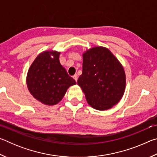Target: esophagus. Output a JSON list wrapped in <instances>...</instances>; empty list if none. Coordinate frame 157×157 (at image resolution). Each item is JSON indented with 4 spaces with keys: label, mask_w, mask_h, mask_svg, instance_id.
I'll return each mask as SVG.
<instances>
[{
    "label": "esophagus",
    "mask_w": 157,
    "mask_h": 157,
    "mask_svg": "<svg viewBox=\"0 0 157 157\" xmlns=\"http://www.w3.org/2000/svg\"><path fill=\"white\" fill-rule=\"evenodd\" d=\"M73 79H75V80L77 82V80H78V75H77V74H75V75H73Z\"/></svg>",
    "instance_id": "esophagus-1"
}]
</instances>
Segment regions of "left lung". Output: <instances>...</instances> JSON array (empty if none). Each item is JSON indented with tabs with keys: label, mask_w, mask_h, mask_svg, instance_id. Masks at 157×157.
I'll list each match as a JSON object with an SVG mask.
<instances>
[{
	"label": "left lung",
	"mask_w": 157,
	"mask_h": 157,
	"mask_svg": "<svg viewBox=\"0 0 157 157\" xmlns=\"http://www.w3.org/2000/svg\"><path fill=\"white\" fill-rule=\"evenodd\" d=\"M82 74L78 84L89 105L97 110L109 109L123 97L126 84L124 68L109 49L98 46L83 54Z\"/></svg>",
	"instance_id": "left-lung-1"
}]
</instances>
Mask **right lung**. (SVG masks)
Wrapping results in <instances>:
<instances>
[{"instance_id":"add662e5","label":"right lung","mask_w":157,"mask_h":157,"mask_svg":"<svg viewBox=\"0 0 157 157\" xmlns=\"http://www.w3.org/2000/svg\"><path fill=\"white\" fill-rule=\"evenodd\" d=\"M59 54L57 51L41 52L28 72L26 81L29 91L34 98L46 105L57 104L69 87L76 84L61 65Z\"/></svg>"}]
</instances>
